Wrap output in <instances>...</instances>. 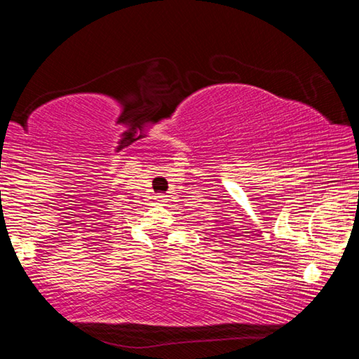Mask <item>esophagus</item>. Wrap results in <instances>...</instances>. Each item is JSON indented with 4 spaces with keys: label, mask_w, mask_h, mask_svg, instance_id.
<instances>
[{
    "label": "esophagus",
    "mask_w": 359,
    "mask_h": 359,
    "mask_svg": "<svg viewBox=\"0 0 359 359\" xmlns=\"http://www.w3.org/2000/svg\"><path fill=\"white\" fill-rule=\"evenodd\" d=\"M156 199H158V201H160V203H166V201H168L166 196H156Z\"/></svg>",
    "instance_id": "obj_1"
}]
</instances>
